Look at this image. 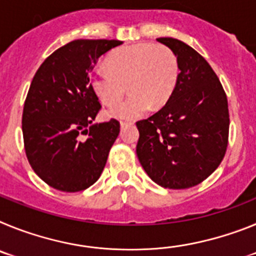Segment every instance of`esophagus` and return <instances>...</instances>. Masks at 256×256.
<instances>
[{
  "label": "esophagus",
  "mask_w": 256,
  "mask_h": 256,
  "mask_svg": "<svg viewBox=\"0 0 256 256\" xmlns=\"http://www.w3.org/2000/svg\"><path fill=\"white\" fill-rule=\"evenodd\" d=\"M133 123H128V122H120V126L122 128H126V126H132Z\"/></svg>",
  "instance_id": "obj_1"
}]
</instances>
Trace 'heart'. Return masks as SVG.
<instances>
[{
	"instance_id": "obj_1",
	"label": "heart",
	"mask_w": 256,
	"mask_h": 256,
	"mask_svg": "<svg viewBox=\"0 0 256 256\" xmlns=\"http://www.w3.org/2000/svg\"><path fill=\"white\" fill-rule=\"evenodd\" d=\"M108 69L96 68L90 83L105 105H112L125 93L128 83L131 96L106 112L116 119L133 120L152 106H160L173 94L180 74L178 58L169 47L140 44L115 50L106 60Z\"/></svg>"
}]
</instances>
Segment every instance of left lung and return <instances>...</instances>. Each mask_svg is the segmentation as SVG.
<instances>
[{
  "mask_svg": "<svg viewBox=\"0 0 256 256\" xmlns=\"http://www.w3.org/2000/svg\"><path fill=\"white\" fill-rule=\"evenodd\" d=\"M176 54L180 74L159 112L136 123V152L148 177L164 188L183 190L206 180L227 151L230 112L226 92L208 61L176 38H158Z\"/></svg>",
  "mask_w": 256,
  "mask_h": 256,
  "instance_id": "8db88e82",
  "label": "left lung"
}]
</instances>
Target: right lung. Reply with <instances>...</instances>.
<instances>
[{
	"instance_id": "add662e5",
	"label": "right lung",
	"mask_w": 256,
	"mask_h": 256,
	"mask_svg": "<svg viewBox=\"0 0 256 256\" xmlns=\"http://www.w3.org/2000/svg\"><path fill=\"white\" fill-rule=\"evenodd\" d=\"M123 42L76 40L42 62L22 110V137L32 169L48 186L78 192L102 173L120 124L96 123L101 108L90 83L98 58Z\"/></svg>"
}]
</instances>
